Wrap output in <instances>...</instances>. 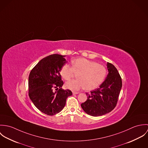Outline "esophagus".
<instances>
[{
  "mask_svg": "<svg viewBox=\"0 0 148 148\" xmlns=\"http://www.w3.org/2000/svg\"><path fill=\"white\" fill-rule=\"evenodd\" d=\"M78 93H79V92H74V91L72 92V94L73 95H77Z\"/></svg>",
  "mask_w": 148,
  "mask_h": 148,
  "instance_id": "1",
  "label": "esophagus"
}]
</instances>
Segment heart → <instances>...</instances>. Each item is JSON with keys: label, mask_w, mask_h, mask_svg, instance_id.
<instances>
[{"label": "heart", "mask_w": 148, "mask_h": 148, "mask_svg": "<svg viewBox=\"0 0 148 148\" xmlns=\"http://www.w3.org/2000/svg\"><path fill=\"white\" fill-rule=\"evenodd\" d=\"M72 67L68 64L63 65L60 73L65 80H69L75 74L77 80L65 83V87L72 90L84 88L86 90L96 89L103 83L106 75V67L85 58H78L72 61Z\"/></svg>", "instance_id": "1"}]
</instances>
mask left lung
Instances as JSON below:
<instances>
[{
	"instance_id": "1",
	"label": "left lung",
	"mask_w": 148,
	"mask_h": 148,
	"mask_svg": "<svg viewBox=\"0 0 148 148\" xmlns=\"http://www.w3.org/2000/svg\"><path fill=\"white\" fill-rule=\"evenodd\" d=\"M108 74L99 88L86 93V101L81 104L85 112L92 116H100L111 112L116 106L122 87L121 78L116 68L107 63Z\"/></svg>"
}]
</instances>
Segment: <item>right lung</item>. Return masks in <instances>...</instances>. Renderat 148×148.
Wrapping results in <instances>:
<instances>
[{
	"instance_id": "1",
	"label": "right lung",
	"mask_w": 148,
	"mask_h": 148,
	"mask_svg": "<svg viewBox=\"0 0 148 148\" xmlns=\"http://www.w3.org/2000/svg\"><path fill=\"white\" fill-rule=\"evenodd\" d=\"M66 56L53 54L42 59L31 71L28 78L29 96L43 113L49 116L61 112L72 93L64 90L60 71L66 62Z\"/></svg>"
}]
</instances>
